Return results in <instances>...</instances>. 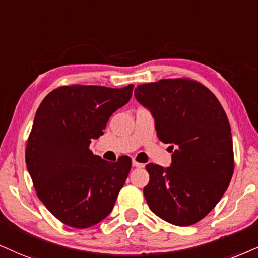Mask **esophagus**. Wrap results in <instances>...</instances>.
I'll return each instance as SVG.
<instances>
[{
  "label": "esophagus",
  "mask_w": 258,
  "mask_h": 258,
  "mask_svg": "<svg viewBox=\"0 0 258 258\" xmlns=\"http://www.w3.org/2000/svg\"><path fill=\"white\" fill-rule=\"evenodd\" d=\"M133 166H135V167H139V168H141V167H144V166H145V164H142V163H139V161H136V160H133Z\"/></svg>",
  "instance_id": "34e87169"
}]
</instances>
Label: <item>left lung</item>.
Returning <instances> with one entry per match:
<instances>
[{
	"instance_id": "obj_1",
	"label": "left lung",
	"mask_w": 258,
	"mask_h": 258,
	"mask_svg": "<svg viewBox=\"0 0 258 258\" xmlns=\"http://www.w3.org/2000/svg\"><path fill=\"white\" fill-rule=\"evenodd\" d=\"M135 98L153 113L159 140L174 148L170 167L146 165V201L170 224H196L220 201L234 171L226 112L205 85L189 78L139 85Z\"/></svg>"
}]
</instances>
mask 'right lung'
Listing matches in <instances>:
<instances>
[{"mask_svg": "<svg viewBox=\"0 0 258 258\" xmlns=\"http://www.w3.org/2000/svg\"><path fill=\"white\" fill-rule=\"evenodd\" d=\"M133 88L61 86L38 107L25 151L27 170L37 196L67 226L91 227L112 211L132 159L110 163L92 153L90 144L128 103Z\"/></svg>", "mask_w": 258, "mask_h": 258, "instance_id": "add662e5", "label": "right lung"}]
</instances>
